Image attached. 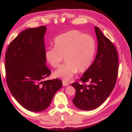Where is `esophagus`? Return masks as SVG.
<instances>
[{"label":"esophagus","mask_w":132,"mask_h":132,"mask_svg":"<svg viewBox=\"0 0 132 132\" xmlns=\"http://www.w3.org/2000/svg\"><path fill=\"white\" fill-rule=\"evenodd\" d=\"M62 85H63V86H68V85H69V83L65 81H62Z\"/></svg>","instance_id":"1"}]
</instances>
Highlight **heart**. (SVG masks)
<instances>
[{
	"instance_id": "1",
	"label": "heart",
	"mask_w": 132,
	"mask_h": 132,
	"mask_svg": "<svg viewBox=\"0 0 132 132\" xmlns=\"http://www.w3.org/2000/svg\"><path fill=\"white\" fill-rule=\"evenodd\" d=\"M55 47L45 51L47 62L58 67L65 57L66 63L53 72V76L65 81L71 79L79 71L85 72L92 65L96 51V42L92 36L72 30L57 36Z\"/></svg>"
}]
</instances>
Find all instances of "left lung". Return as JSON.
<instances>
[{"label": "left lung", "instance_id": "1", "mask_svg": "<svg viewBox=\"0 0 132 132\" xmlns=\"http://www.w3.org/2000/svg\"><path fill=\"white\" fill-rule=\"evenodd\" d=\"M95 31L98 43L95 61L80 78L82 83L71 84L76 90L73 103L83 110H93L106 100L116 85L118 73L116 47L98 27H95Z\"/></svg>", "mask_w": 132, "mask_h": 132}]
</instances>
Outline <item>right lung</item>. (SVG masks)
Segmentation results:
<instances>
[{"instance_id": "right-lung-1", "label": "right lung", "mask_w": 132, "mask_h": 132, "mask_svg": "<svg viewBox=\"0 0 132 132\" xmlns=\"http://www.w3.org/2000/svg\"><path fill=\"white\" fill-rule=\"evenodd\" d=\"M46 27L24 30L10 43L5 53L6 80L14 99L29 111L48 108L62 86L59 79L44 80L51 74L46 66L44 36Z\"/></svg>"}]
</instances>
